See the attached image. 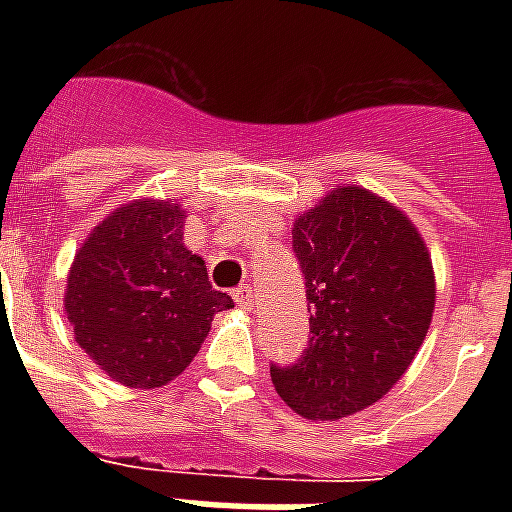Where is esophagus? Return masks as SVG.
I'll list each match as a JSON object with an SVG mask.
<instances>
[{
  "instance_id": "esophagus-1",
  "label": "esophagus",
  "mask_w": 512,
  "mask_h": 512,
  "mask_svg": "<svg viewBox=\"0 0 512 512\" xmlns=\"http://www.w3.org/2000/svg\"><path fill=\"white\" fill-rule=\"evenodd\" d=\"M233 299H235V304L241 307V310H252V307H255V293H252V288H249V285L235 288Z\"/></svg>"
}]
</instances>
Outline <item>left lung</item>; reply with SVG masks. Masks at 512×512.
I'll use <instances>...</instances> for the list:
<instances>
[{"mask_svg": "<svg viewBox=\"0 0 512 512\" xmlns=\"http://www.w3.org/2000/svg\"><path fill=\"white\" fill-rule=\"evenodd\" d=\"M293 252L310 345L296 365H271V381L299 417H351L378 403L425 343L436 307L428 246L395 202L348 183L293 222Z\"/></svg>", "mask_w": 512, "mask_h": 512, "instance_id": "obj_1", "label": "left lung"}]
</instances>
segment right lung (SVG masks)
<instances>
[{
  "mask_svg": "<svg viewBox=\"0 0 512 512\" xmlns=\"http://www.w3.org/2000/svg\"><path fill=\"white\" fill-rule=\"evenodd\" d=\"M178 200L139 197L106 213L76 249L65 315L84 354L134 389L164 386L191 365L216 312L233 299L213 290L200 255L183 244Z\"/></svg>",
  "mask_w": 512,
  "mask_h": 512,
  "instance_id": "right-lung-1",
  "label": "right lung"
}]
</instances>
